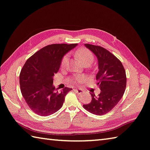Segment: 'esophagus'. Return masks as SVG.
Returning <instances> with one entry per match:
<instances>
[{
  "mask_svg": "<svg viewBox=\"0 0 150 150\" xmlns=\"http://www.w3.org/2000/svg\"><path fill=\"white\" fill-rule=\"evenodd\" d=\"M74 91L76 92V93H77L78 95H80L81 93H82L83 90L81 89H74Z\"/></svg>",
  "mask_w": 150,
  "mask_h": 150,
  "instance_id": "obj_1",
  "label": "esophagus"
}]
</instances>
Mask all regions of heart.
I'll list each match as a JSON object with an SVG mask.
<instances>
[{"mask_svg": "<svg viewBox=\"0 0 150 150\" xmlns=\"http://www.w3.org/2000/svg\"><path fill=\"white\" fill-rule=\"evenodd\" d=\"M76 56L77 57V58L79 59V60L81 62V63L82 64L89 63L91 64L93 62V60H94V56H93V54L91 53V52H90L89 50L86 49V48H83V49H80L78 50L76 53ZM68 61H69V56L67 55H64L61 60V66L62 67H65L68 63ZM82 80H83L82 77L77 76V77L72 79V82L76 83L78 82H80V81H81Z\"/></svg>", "mask_w": 150, "mask_h": 150, "instance_id": "1", "label": "heart"}]
</instances>
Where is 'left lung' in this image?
Here are the masks:
<instances>
[{
  "mask_svg": "<svg viewBox=\"0 0 150 150\" xmlns=\"http://www.w3.org/2000/svg\"><path fill=\"white\" fill-rule=\"evenodd\" d=\"M85 46L97 57L98 72L96 79L100 93L98 95L91 93V103L83 104V106L93 114L104 115L116 106L125 93V70L119 59L105 48L89 44Z\"/></svg>",
  "mask_w": 150,
  "mask_h": 150,
  "instance_id": "1",
  "label": "left lung"
}]
</instances>
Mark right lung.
Masks as SVG:
<instances>
[{
  "mask_svg": "<svg viewBox=\"0 0 150 150\" xmlns=\"http://www.w3.org/2000/svg\"><path fill=\"white\" fill-rule=\"evenodd\" d=\"M78 44H55L45 46L27 59L19 74L21 94L31 110L47 116L60 109L72 89L58 92L53 77L57 73L63 56Z\"/></svg>",
  "mask_w": 150,
  "mask_h": 150,
  "instance_id": "obj_1",
  "label": "right lung"
}]
</instances>
